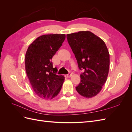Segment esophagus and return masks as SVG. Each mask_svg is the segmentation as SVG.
I'll list each match as a JSON object with an SVG mask.
<instances>
[{"instance_id":"1","label":"esophagus","mask_w":132,"mask_h":132,"mask_svg":"<svg viewBox=\"0 0 132 132\" xmlns=\"http://www.w3.org/2000/svg\"><path fill=\"white\" fill-rule=\"evenodd\" d=\"M72 74H73V73H72L69 72V73L68 74L64 75V77H65V78H70V77H71V76L72 75Z\"/></svg>"}]
</instances>
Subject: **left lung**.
<instances>
[{
    "instance_id": "8db88e82",
    "label": "left lung",
    "mask_w": 132,
    "mask_h": 132,
    "mask_svg": "<svg viewBox=\"0 0 132 132\" xmlns=\"http://www.w3.org/2000/svg\"><path fill=\"white\" fill-rule=\"evenodd\" d=\"M79 68L84 70L78 93L91 98L101 91L107 80L110 68V54L105 43L90 31H79L67 35Z\"/></svg>"
}]
</instances>
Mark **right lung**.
Segmentation results:
<instances>
[{
    "label": "right lung",
    "mask_w": 132,
    "mask_h": 132,
    "mask_svg": "<svg viewBox=\"0 0 132 132\" xmlns=\"http://www.w3.org/2000/svg\"><path fill=\"white\" fill-rule=\"evenodd\" d=\"M65 34H49L37 37L28 47L25 69L32 87L38 96L51 100L62 88L64 77L57 75L51 59L62 45Z\"/></svg>",
    "instance_id": "1"
}]
</instances>
